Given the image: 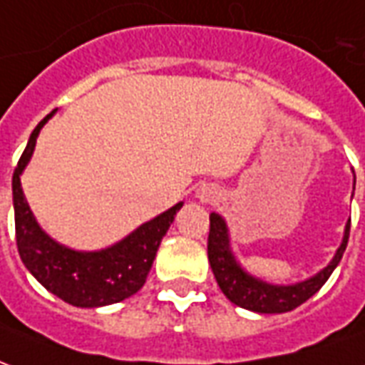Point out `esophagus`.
<instances>
[{"instance_id": "obj_1", "label": "esophagus", "mask_w": 365, "mask_h": 365, "mask_svg": "<svg viewBox=\"0 0 365 365\" xmlns=\"http://www.w3.org/2000/svg\"><path fill=\"white\" fill-rule=\"evenodd\" d=\"M198 196H200L202 202H210L215 198V190L212 186H202L200 190H198Z\"/></svg>"}]
</instances>
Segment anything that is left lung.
<instances>
[{
  "label": "left lung",
  "instance_id": "1",
  "mask_svg": "<svg viewBox=\"0 0 365 365\" xmlns=\"http://www.w3.org/2000/svg\"><path fill=\"white\" fill-rule=\"evenodd\" d=\"M348 235H350V223L346 225L342 245L339 247L332 262L317 276H313L302 284H295V286H270V284L252 278L239 268L230 251L225 222L217 214H212L208 233V260L217 286L230 302L243 309L257 311V313H286V311L299 307L302 303L309 299L311 295H315L323 288V284L329 280V276L346 251Z\"/></svg>",
  "mask_w": 365,
  "mask_h": 365
}]
</instances>
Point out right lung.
<instances>
[{
  "label": "right lung",
  "instance_id": "obj_1",
  "mask_svg": "<svg viewBox=\"0 0 365 365\" xmlns=\"http://www.w3.org/2000/svg\"><path fill=\"white\" fill-rule=\"evenodd\" d=\"M54 113L38 122L13 173L15 237L21 260L42 286L76 307H103L134 295L145 284L157 249L182 204L128 235L124 241L98 252H77L54 243L34 222L19 175L33 155L36 135Z\"/></svg>",
  "mask_w": 365,
  "mask_h": 365
}]
</instances>
